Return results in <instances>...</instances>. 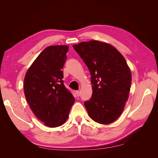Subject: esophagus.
I'll list each match as a JSON object with an SVG mask.
<instances>
[{"instance_id": "1", "label": "esophagus", "mask_w": 158, "mask_h": 158, "mask_svg": "<svg viewBox=\"0 0 158 158\" xmlns=\"http://www.w3.org/2000/svg\"><path fill=\"white\" fill-rule=\"evenodd\" d=\"M80 91H76V95H77V97H79L80 96Z\"/></svg>"}]
</instances>
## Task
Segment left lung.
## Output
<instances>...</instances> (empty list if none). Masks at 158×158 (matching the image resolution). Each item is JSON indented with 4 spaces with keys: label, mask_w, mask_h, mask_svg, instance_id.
I'll use <instances>...</instances> for the list:
<instances>
[{
    "label": "left lung",
    "mask_w": 158,
    "mask_h": 158,
    "mask_svg": "<svg viewBox=\"0 0 158 158\" xmlns=\"http://www.w3.org/2000/svg\"><path fill=\"white\" fill-rule=\"evenodd\" d=\"M89 69L92 95L84 102L91 118L107 125L119 117L128 100L131 72L123 56L116 48L96 40L73 45Z\"/></svg>",
    "instance_id": "8db88e82"
}]
</instances>
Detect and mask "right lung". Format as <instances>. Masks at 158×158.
<instances>
[{"label":"right lung","mask_w":158,"mask_h":158,"mask_svg":"<svg viewBox=\"0 0 158 158\" xmlns=\"http://www.w3.org/2000/svg\"><path fill=\"white\" fill-rule=\"evenodd\" d=\"M68 51L67 45L47 47L32 63L24 78V94L31 109L51 128L63 125L75 101L62 80Z\"/></svg>","instance_id":"1"}]
</instances>
